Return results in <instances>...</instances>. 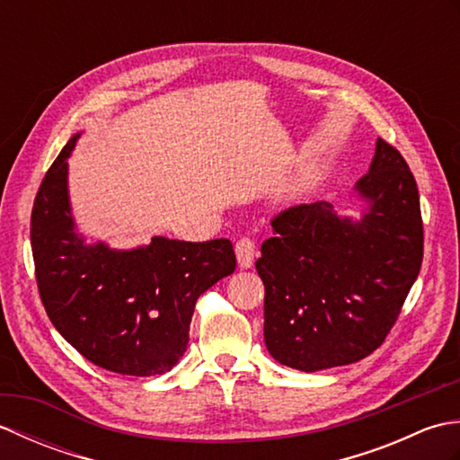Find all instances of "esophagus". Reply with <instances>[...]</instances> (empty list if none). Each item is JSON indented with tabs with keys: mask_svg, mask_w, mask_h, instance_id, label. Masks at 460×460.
Wrapping results in <instances>:
<instances>
[{
	"mask_svg": "<svg viewBox=\"0 0 460 460\" xmlns=\"http://www.w3.org/2000/svg\"><path fill=\"white\" fill-rule=\"evenodd\" d=\"M235 255H237V262L241 269H251L252 262H255V255H257L255 241L249 237H243L241 241H237Z\"/></svg>",
	"mask_w": 460,
	"mask_h": 460,
	"instance_id": "esophagus-1",
	"label": "esophagus"
}]
</instances>
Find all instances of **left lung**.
I'll use <instances>...</instances> for the list:
<instances>
[{"label":"left lung","mask_w":460,"mask_h":460,"mask_svg":"<svg viewBox=\"0 0 460 460\" xmlns=\"http://www.w3.org/2000/svg\"><path fill=\"white\" fill-rule=\"evenodd\" d=\"M351 198L354 214L328 201L287 209L261 245L265 344L282 366L320 371L369 356L421 270L417 183L394 146L376 140Z\"/></svg>","instance_id":"8db88e82"}]
</instances>
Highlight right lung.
<instances>
[{
	"label": "right lung",
	"mask_w": 460,
	"mask_h": 460,
	"mask_svg": "<svg viewBox=\"0 0 460 460\" xmlns=\"http://www.w3.org/2000/svg\"><path fill=\"white\" fill-rule=\"evenodd\" d=\"M71 136L49 168L31 213V249L43 306L79 354L122 376H162L183 356L195 302L235 270L229 239L162 235L114 249L76 227L68 195Z\"/></svg>",
	"instance_id": "obj_1"
}]
</instances>
